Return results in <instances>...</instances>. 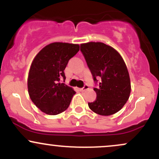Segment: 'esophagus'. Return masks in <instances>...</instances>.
Masks as SVG:
<instances>
[{
	"instance_id": "1",
	"label": "esophagus",
	"mask_w": 159,
	"mask_h": 159,
	"mask_svg": "<svg viewBox=\"0 0 159 159\" xmlns=\"http://www.w3.org/2000/svg\"><path fill=\"white\" fill-rule=\"evenodd\" d=\"M88 89H89V86L86 84V85L84 86V87H83V88H81V89H79V90H80V91H81V92H84V91H85V90H88Z\"/></svg>"
}]
</instances>
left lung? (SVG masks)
<instances>
[{"instance_id":"obj_1","label":"left lung","mask_w":159,"mask_h":159,"mask_svg":"<svg viewBox=\"0 0 159 159\" xmlns=\"http://www.w3.org/2000/svg\"><path fill=\"white\" fill-rule=\"evenodd\" d=\"M81 51L92 73L93 80L99 83L93 102L88 106L93 112L109 116L121 110L129 99L131 82L123 57L117 51L103 43H84Z\"/></svg>"}]
</instances>
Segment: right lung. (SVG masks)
Here are the masks:
<instances>
[{"instance_id":"right-lung-1","label":"right lung","mask_w":159,"mask_h":159,"mask_svg":"<svg viewBox=\"0 0 159 159\" xmlns=\"http://www.w3.org/2000/svg\"><path fill=\"white\" fill-rule=\"evenodd\" d=\"M79 51V45L53 43L36 54L30 66L27 89L30 99L45 114L57 115L66 110L75 94L72 87L59 83L64 69Z\"/></svg>"}]
</instances>
